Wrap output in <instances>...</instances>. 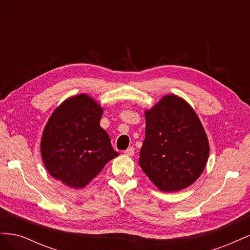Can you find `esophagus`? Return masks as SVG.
I'll return each instance as SVG.
<instances>
[{"label":"esophagus","mask_w":250,"mask_h":250,"mask_svg":"<svg viewBox=\"0 0 250 250\" xmlns=\"http://www.w3.org/2000/svg\"><path fill=\"white\" fill-rule=\"evenodd\" d=\"M124 154L128 155V156H132L134 154V148L133 147H129L128 149H126L124 151Z\"/></svg>","instance_id":"obj_1"}]
</instances>
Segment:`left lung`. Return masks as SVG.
Segmentation results:
<instances>
[{
  "mask_svg": "<svg viewBox=\"0 0 250 250\" xmlns=\"http://www.w3.org/2000/svg\"><path fill=\"white\" fill-rule=\"evenodd\" d=\"M146 135L140 167L163 192H177L194 184L209 154L207 133L184 99L168 95L146 110Z\"/></svg>",
  "mask_w": 250,
  "mask_h": 250,
  "instance_id": "left-lung-1",
  "label": "left lung"
}]
</instances>
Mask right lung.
I'll list each match as a JSON object with an SVG mask.
<instances>
[{
  "instance_id": "right-lung-1",
  "label": "right lung",
  "mask_w": 250,
  "mask_h": 250,
  "mask_svg": "<svg viewBox=\"0 0 250 250\" xmlns=\"http://www.w3.org/2000/svg\"><path fill=\"white\" fill-rule=\"evenodd\" d=\"M103 109L81 94L62 102L44 127L41 152L52 177L74 188H84L119 155L100 126Z\"/></svg>"
}]
</instances>
